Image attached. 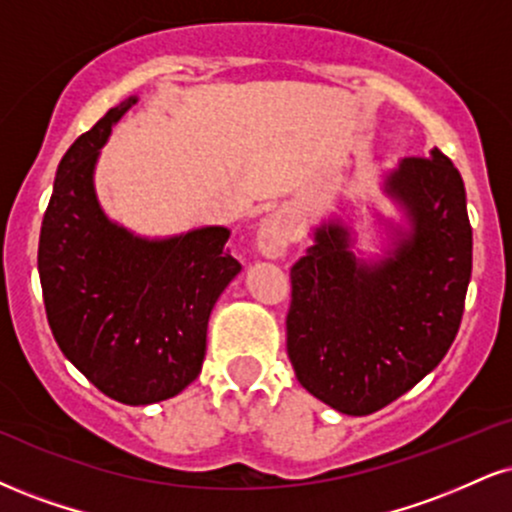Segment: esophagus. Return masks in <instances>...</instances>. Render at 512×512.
I'll return each instance as SVG.
<instances>
[{
    "instance_id": "esophagus-1",
    "label": "esophagus",
    "mask_w": 512,
    "mask_h": 512,
    "mask_svg": "<svg viewBox=\"0 0 512 512\" xmlns=\"http://www.w3.org/2000/svg\"><path fill=\"white\" fill-rule=\"evenodd\" d=\"M293 240V224L288 219V214L272 212L269 217L260 221V229H257V248L264 257L276 260L286 252L288 245Z\"/></svg>"
}]
</instances>
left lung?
I'll return each instance as SVG.
<instances>
[{"instance_id": "obj_1", "label": "left lung", "mask_w": 512, "mask_h": 512, "mask_svg": "<svg viewBox=\"0 0 512 512\" xmlns=\"http://www.w3.org/2000/svg\"><path fill=\"white\" fill-rule=\"evenodd\" d=\"M412 233L389 260L350 255L326 224L291 269L286 348L312 396L346 415L377 412L443 360L463 322L472 274L465 183L441 150L408 157L386 181Z\"/></svg>"}]
</instances>
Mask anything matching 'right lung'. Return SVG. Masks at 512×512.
<instances>
[{
	"mask_svg": "<svg viewBox=\"0 0 512 512\" xmlns=\"http://www.w3.org/2000/svg\"><path fill=\"white\" fill-rule=\"evenodd\" d=\"M131 104L135 97L109 109L61 157L42 217L38 272L61 353L104 396L147 405L197 379L209 315L240 264L221 226L143 240L104 217L92 169Z\"/></svg>",
	"mask_w": 512,
	"mask_h": 512,
	"instance_id": "right-lung-1",
	"label": "right lung"
}]
</instances>
